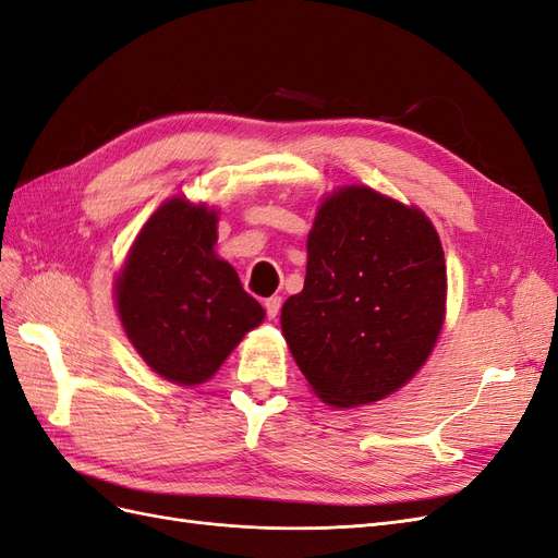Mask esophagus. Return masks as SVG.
I'll return each mask as SVG.
<instances>
[{"mask_svg":"<svg viewBox=\"0 0 558 558\" xmlns=\"http://www.w3.org/2000/svg\"><path fill=\"white\" fill-rule=\"evenodd\" d=\"M263 307H265V312H267V316H269V318H277L279 310H281V298H279V295H272V298H265V302H263Z\"/></svg>","mask_w":558,"mask_h":558,"instance_id":"34e87169","label":"esophagus"}]
</instances>
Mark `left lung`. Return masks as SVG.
Returning <instances> with one entry per match:
<instances>
[{
  "label": "left lung",
  "mask_w": 558,
  "mask_h": 558,
  "mask_svg": "<svg viewBox=\"0 0 558 558\" xmlns=\"http://www.w3.org/2000/svg\"><path fill=\"white\" fill-rule=\"evenodd\" d=\"M445 302V251L426 214L347 185L320 202L305 289L283 302L281 330L314 393L332 408H359L418 373Z\"/></svg>",
  "instance_id": "1"
}]
</instances>
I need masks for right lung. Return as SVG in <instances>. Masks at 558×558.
Here are the masks:
<instances>
[{
	"mask_svg": "<svg viewBox=\"0 0 558 558\" xmlns=\"http://www.w3.org/2000/svg\"><path fill=\"white\" fill-rule=\"evenodd\" d=\"M216 211L167 199L144 223L116 279V307L146 365L181 386L216 375L242 337L263 324L234 267L216 256Z\"/></svg>",
	"mask_w": 558,
	"mask_h": 558,
	"instance_id": "obj_1",
	"label": "right lung"
}]
</instances>
